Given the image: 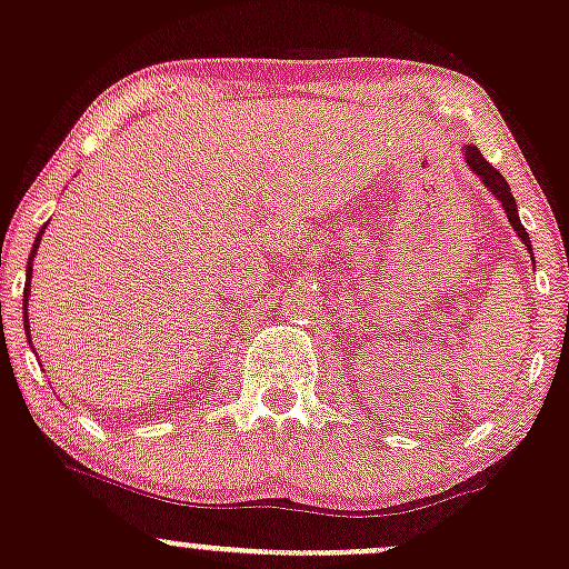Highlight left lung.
<instances>
[{
	"instance_id": "left-lung-1",
	"label": "left lung",
	"mask_w": 569,
	"mask_h": 569,
	"mask_svg": "<svg viewBox=\"0 0 569 569\" xmlns=\"http://www.w3.org/2000/svg\"><path fill=\"white\" fill-rule=\"evenodd\" d=\"M463 160L466 166L471 169V174H477L482 179V184L490 190V193L496 196V199L501 201V207H505V214L507 220H510V226L516 229V234L521 237V242L526 244V250L531 253V259H535V250H531V239H529V231L523 229L521 218H518V204H516V196L510 193V184H507V179L499 174V171L493 169V166L488 163L486 158H482L480 149L475 147V143H466L463 147Z\"/></svg>"
}]
</instances>
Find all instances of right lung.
I'll list each match as a JSON object with an SVG mask.
<instances>
[{
    "instance_id": "add662e5",
    "label": "right lung",
    "mask_w": 569,
    "mask_h": 569,
    "mask_svg": "<svg viewBox=\"0 0 569 569\" xmlns=\"http://www.w3.org/2000/svg\"><path fill=\"white\" fill-rule=\"evenodd\" d=\"M46 226L38 231V237H34L32 253H29V261H27V283H23V330H27V340H29V316H27V308H29V283H32V261H34V256H38L40 239H43V234H46Z\"/></svg>"
}]
</instances>
